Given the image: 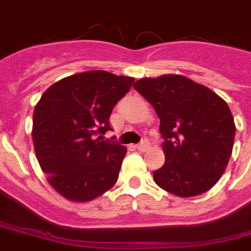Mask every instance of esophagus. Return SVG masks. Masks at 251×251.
I'll use <instances>...</instances> for the list:
<instances>
[{"label":"esophagus","instance_id":"1","mask_svg":"<svg viewBox=\"0 0 251 251\" xmlns=\"http://www.w3.org/2000/svg\"><path fill=\"white\" fill-rule=\"evenodd\" d=\"M136 148L138 149V151H141V152H145L148 148H149V142H148L147 140H142L140 144H137Z\"/></svg>","mask_w":251,"mask_h":251}]
</instances>
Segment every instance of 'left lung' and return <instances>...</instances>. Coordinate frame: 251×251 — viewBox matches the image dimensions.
<instances>
[{"label": "left lung", "instance_id": "left-lung-1", "mask_svg": "<svg viewBox=\"0 0 251 251\" xmlns=\"http://www.w3.org/2000/svg\"><path fill=\"white\" fill-rule=\"evenodd\" d=\"M133 87L160 118L165 164L153 172L156 184L180 198L212 188L228 164L235 137L226 102L183 75L142 77Z\"/></svg>", "mask_w": 251, "mask_h": 251}]
</instances>
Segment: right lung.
Segmentation results:
<instances>
[{"label":"right lung","instance_id":"obj_1","mask_svg":"<svg viewBox=\"0 0 251 251\" xmlns=\"http://www.w3.org/2000/svg\"><path fill=\"white\" fill-rule=\"evenodd\" d=\"M133 82L102 70L80 72L53 83L35 106L36 157L66 199L90 201L117 183L126 148L100 134L111 130L110 114Z\"/></svg>","mask_w":251,"mask_h":251}]
</instances>
